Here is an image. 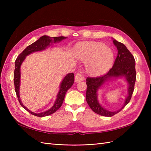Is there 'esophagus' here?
I'll return each instance as SVG.
<instances>
[{
    "mask_svg": "<svg viewBox=\"0 0 151 151\" xmlns=\"http://www.w3.org/2000/svg\"><path fill=\"white\" fill-rule=\"evenodd\" d=\"M85 79V76L82 75V73H78L76 75H75V81L76 82H81L83 81Z\"/></svg>",
    "mask_w": 151,
    "mask_h": 151,
    "instance_id": "34e87169",
    "label": "esophagus"
}]
</instances>
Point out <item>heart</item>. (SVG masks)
Segmentation results:
<instances>
[{
  "label": "heart",
  "mask_w": 151,
  "mask_h": 151,
  "mask_svg": "<svg viewBox=\"0 0 151 151\" xmlns=\"http://www.w3.org/2000/svg\"><path fill=\"white\" fill-rule=\"evenodd\" d=\"M75 55L80 60L86 62V70L92 75H100L106 72L114 60L112 50L99 43L81 45L76 48Z\"/></svg>",
  "instance_id": "heart-1"
}]
</instances>
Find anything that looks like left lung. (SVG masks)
<instances>
[{
	"mask_svg": "<svg viewBox=\"0 0 151 151\" xmlns=\"http://www.w3.org/2000/svg\"><path fill=\"white\" fill-rule=\"evenodd\" d=\"M113 43L117 49V56L114 65L109 71L103 76L99 77H88L86 78L87 90H86V99L89 106L96 114L105 117H111L122 110L125 106L129 104L134 89V85L136 80V63L133 55L128 50L124 44L115 40ZM124 76L129 84L128 96L125 99L122 107L117 111L111 112L106 110L98 102L97 99V92L101 86L106 82L113 78Z\"/></svg>",
	"mask_w": 151,
	"mask_h": 151,
	"instance_id": "obj_1",
	"label": "left lung"
}]
</instances>
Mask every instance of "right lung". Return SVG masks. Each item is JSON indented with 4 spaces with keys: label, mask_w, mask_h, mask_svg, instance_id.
I'll use <instances>...</instances> for the list:
<instances>
[{
    "label": "right lung",
    "mask_w": 151,
    "mask_h": 151,
    "mask_svg": "<svg viewBox=\"0 0 151 151\" xmlns=\"http://www.w3.org/2000/svg\"><path fill=\"white\" fill-rule=\"evenodd\" d=\"M67 37L63 36H60V37H49L47 36H43L41 37L39 40L35 41L32 44L28 46L26 49H25L22 52L19 54L17 59L15 60V70H14V85H15V91L16 93V95L17 96L18 100L19 103L21 105V106L27 110L29 113L32 114L34 115H36L37 117H45L47 116L54 113L57 110L62 106V103L64 100V97L67 91L68 90L69 88H71L73 86L74 81H75V76L73 73H69L64 77L63 80L62 81V83L60 86V91L58 93L57 98L55 101V102L53 105V106L49 110H48L44 112H41V113L36 114L34 112L28 110L22 104V102L20 99V95H19V88H20V78H21V71L20 68L22 63L23 62L25 58L27 56L29 55L30 54L33 53L34 52H37V51H41L47 48L50 45V43H56L58 42H60L61 41L65 39Z\"/></svg>",
    "instance_id": "add662e5"
}]
</instances>
